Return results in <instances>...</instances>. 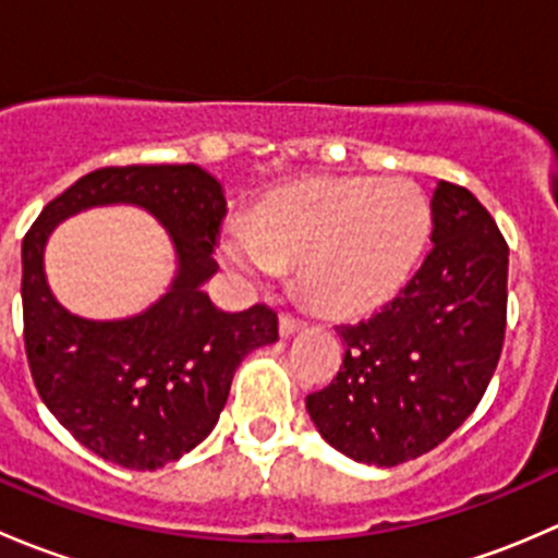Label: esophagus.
<instances>
[{
  "label": "esophagus",
  "instance_id": "obj_1",
  "mask_svg": "<svg viewBox=\"0 0 558 558\" xmlns=\"http://www.w3.org/2000/svg\"><path fill=\"white\" fill-rule=\"evenodd\" d=\"M280 335L283 337H291V335H296V331L300 329H305V320H300V318H294V315H280Z\"/></svg>",
  "mask_w": 558,
  "mask_h": 558
}]
</instances>
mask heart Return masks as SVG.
<instances>
[{"mask_svg": "<svg viewBox=\"0 0 558 558\" xmlns=\"http://www.w3.org/2000/svg\"><path fill=\"white\" fill-rule=\"evenodd\" d=\"M432 202L404 178H307L264 196L218 240L223 262L251 280L294 267L318 311L364 315L391 302L418 267Z\"/></svg>", "mask_w": 558, "mask_h": 558, "instance_id": "b5f03b06", "label": "heart"}]
</instances>
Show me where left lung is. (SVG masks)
<instances>
[{"mask_svg": "<svg viewBox=\"0 0 558 558\" xmlns=\"http://www.w3.org/2000/svg\"><path fill=\"white\" fill-rule=\"evenodd\" d=\"M432 251L380 313L337 326L345 359L305 399L315 429L348 459L397 466L432 451L477 408L508 324V243L486 207L440 180Z\"/></svg>", "mask_w": 558, "mask_h": 558, "instance_id": "8db88e82", "label": "left lung"}]
</instances>
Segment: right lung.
Wrapping results in <instances>:
<instances>
[{"instance_id": "obj_1", "label": "right lung", "mask_w": 558, "mask_h": 558, "mask_svg": "<svg viewBox=\"0 0 558 558\" xmlns=\"http://www.w3.org/2000/svg\"><path fill=\"white\" fill-rule=\"evenodd\" d=\"M134 204L168 229L179 269L148 312L118 322L70 314L44 278V243L88 206ZM223 189L196 165L105 167L45 205L21 262L24 340L32 378L59 424L88 451L126 470H159L218 424L245 353L278 340V315L253 305L223 313L202 291L216 275Z\"/></svg>"}]
</instances>
